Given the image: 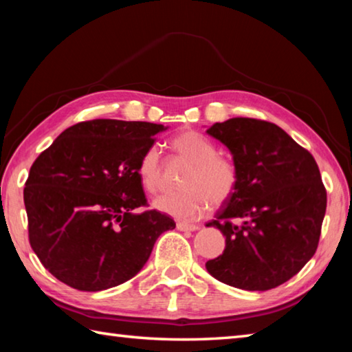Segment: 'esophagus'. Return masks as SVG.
I'll return each instance as SVG.
<instances>
[{
  "mask_svg": "<svg viewBox=\"0 0 352 352\" xmlns=\"http://www.w3.org/2000/svg\"><path fill=\"white\" fill-rule=\"evenodd\" d=\"M200 228L199 225L195 223H188V222H178L177 223V230L180 231H197Z\"/></svg>",
  "mask_w": 352,
  "mask_h": 352,
  "instance_id": "34e87169",
  "label": "esophagus"
}]
</instances>
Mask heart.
Returning <instances> with one entry per match:
<instances>
[{"mask_svg": "<svg viewBox=\"0 0 352 352\" xmlns=\"http://www.w3.org/2000/svg\"><path fill=\"white\" fill-rule=\"evenodd\" d=\"M178 157L190 163L182 182L183 190L166 194L153 201L157 210L182 220L200 217L210 204L220 206L233 197L237 188V169L231 160L217 155L214 142L197 130H183L170 140ZM162 158L157 147H148L138 164V177L148 194L162 189Z\"/></svg>", "mask_w": 352, "mask_h": 352, "instance_id": "heart-1", "label": "heart"}]
</instances>
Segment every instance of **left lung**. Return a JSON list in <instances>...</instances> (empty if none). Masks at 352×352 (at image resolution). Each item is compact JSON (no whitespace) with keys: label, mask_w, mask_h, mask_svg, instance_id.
Here are the masks:
<instances>
[{"label":"left lung","mask_w":352,"mask_h":352,"mask_svg":"<svg viewBox=\"0 0 352 352\" xmlns=\"http://www.w3.org/2000/svg\"><path fill=\"white\" fill-rule=\"evenodd\" d=\"M233 155L237 188L216 226L225 250L206 262L220 283L270 290L295 276L317 252L326 189L311 153L276 124L233 118L206 130Z\"/></svg>","instance_id":"left-lung-1"}]
</instances>
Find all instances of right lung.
<instances>
[{
    "mask_svg": "<svg viewBox=\"0 0 352 352\" xmlns=\"http://www.w3.org/2000/svg\"><path fill=\"white\" fill-rule=\"evenodd\" d=\"M162 124L79 122L57 136L29 170V243L58 281L98 292L129 281L175 222L147 206L138 164Z\"/></svg>",
    "mask_w": 352,
    "mask_h": 352,
    "instance_id": "add662e5",
    "label": "right lung"
}]
</instances>
